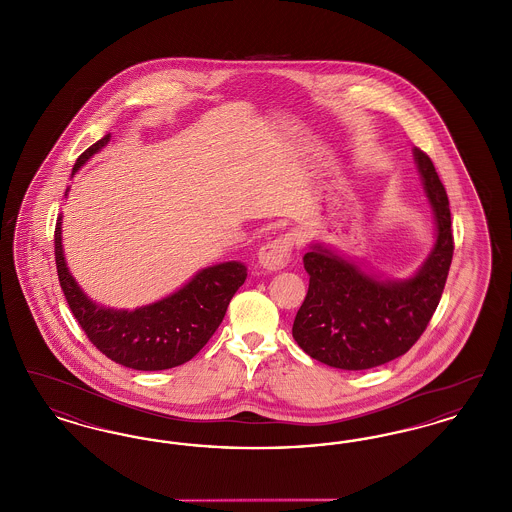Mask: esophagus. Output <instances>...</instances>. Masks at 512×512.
Returning a JSON list of instances; mask_svg holds the SVG:
<instances>
[{
  "mask_svg": "<svg viewBox=\"0 0 512 512\" xmlns=\"http://www.w3.org/2000/svg\"><path fill=\"white\" fill-rule=\"evenodd\" d=\"M292 234H284L259 249V265L267 270H280L292 261Z\"/></svg>",
  "mask_w": 512,
  "mask_h": 512,
  "instance_id": "obj_1",
  "label": "esophagus"
}]
</instances>
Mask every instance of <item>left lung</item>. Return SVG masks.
I'll return each instance as SVG.
<instances>
[{
    "mask_svg": "<svg viewBox=\"0 0 512 512\" xmlns=\"http://www.w3.org/2000/svg\"><path fill=\"white\" fill-rule=\"evenodd\" d=\"M414 159L436 215V245L409 280L366 274L322 245L303 257L309 292L293 320L297 345L324 365L365 370L405 355L438 309L453 259L451 211L432 159L414 147Z\"/></svg>",
    "mask_w": 512,
    "mask_h": 512,
    "instance_id": "1",
    "label": "left lung"
}]
</instances>
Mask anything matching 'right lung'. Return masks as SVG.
Masks as SVG:
<instances>
[{
  "mask_svg": "<svg viewBox=\"0 0 512 512\" xmlns=\"http://www.w3.org/2000/svg\"><path fill=\"white\" fill-rule=\"evenodd\" d=\"M109 140L107 134L88 147L76 159L73 174ZM55 265L61 290L88 340L111 361L134 370H165L188 363L215 334L230 299L247 278L242 263H220L199 270L184 288L157 303L134 311L105 309L86 297L67 268L61 217L55 224Z\"/></svg>",
  "mask_w": 512,
  "mask_h": 512,
  "instance_id": "obj_1",
  "label": "right lung"
}]
</instances>
